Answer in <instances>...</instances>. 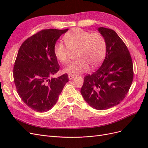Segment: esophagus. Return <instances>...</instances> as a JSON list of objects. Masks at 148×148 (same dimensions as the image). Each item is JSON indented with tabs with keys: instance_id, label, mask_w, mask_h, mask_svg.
<instances>
[{
	"instance_id": "1",
	"label": "esophagus",
	"mask_w": 148,
	"mask_h": 148,
	"mask_svg": "<svg viewBox=\"0 0 148 148\" xmlns=\"http://www.w3.org/2000/svg\"><path fill=\"white\" fill-rule=\"evenodd\" d=\"M74 77H75V75H71V74L69 75V79H73Z\"/></svg>"
}]
</instances>
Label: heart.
Returning a JSON list of instances; mask_svg holds the SVG:
<instances>
[{
	"instance_id": "obj_1",
	"label": "heart",
	"mask_w": 148,
	"mask_h": 148,
	"mask_svg": "<svg viewBox=\"0 0 148 148\" xmlns=\"http://www.w3.org/2000/svg\"><path fill=\"white\" fill-rule=\"evenodd\" d=\"M64 40L66 44L57 42L53 48L57 59L62 64H68L71 52L77 51L75 57L77 59L66 67L65 72L71 75L86 72L89 65L95 68L104 59L106 41L100 33H91L81 28H75L65 34Z\"/></svg>"
}]
</instances>
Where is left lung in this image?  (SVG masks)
Here are the masks:
<instances>
[{
    "label": "left lung",
    "mask_w": 148,
    "mask_h": 148,
    "mask_svg": "<svg viewBox=\"0 0 148 148\" xmlns=\"http://www.w3.org/2000/svg\"><path fill=\"white\" fill-rule=\"evenodd\" d=\"M106 41V56L102 65L84 77L81 94L92 108L106 110L120 104L129 91L133 79L130 53L115 31L98 29Z\"/></svg>",
    "instance_id": "8db88e82"
}]
</instances>
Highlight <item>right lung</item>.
Returning <instances> with one entry per match:
<instances>
[{
	"instance_id": "obj_1",
	"label": "right lung",
	"mask_w": 148,
	"mask_h": 148,
	"mask_svg": "<svg viewBox=\"0 0 148 148\" xmlns=\"http://www.w3.org/2000/svg\"><path fill=\"white\" fill-rule=\"evenodd\" d=\"M68 29H44L22 43L13 69L16 91L26 106L44 112L52 109L65 84L66 73L52 78L60 66L53 48L57 39Z\"/></svg>"
}]
</instances>
